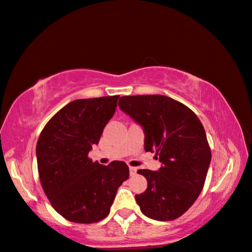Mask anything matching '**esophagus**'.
I'll return each mask as SVG.
<instances>
[{
  "label": "esophagus",
  "instance_id": "esophagus-1",
  "mask_svg": "<svg viewBox=\"0 0 252 252\" xmlns=\"http://www.w3.org/2000/svg\"><path fill=\"white\" fill-rule=\"evenodd\" d=\"M130 176H134V174L136 173V168H133V167H130Z\"/></svg>",
  "mask_w": 252,
  "mask_h": 252
}]
</instances>
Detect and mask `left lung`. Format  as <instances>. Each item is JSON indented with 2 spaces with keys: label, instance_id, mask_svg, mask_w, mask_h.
I'll list each match as a JSON object with an SVG mask.
<instances>
[{
  "label": "left lung",
  "instance_id": "1",
  "mask_svg": "<svg viewBox=\"0 0 252 252\" xmlns=\"http://www.w3.org/2000/svg\"><path fill=\"white\" fill-rule=\"evenodd\" d=\"M119 106L143 127L144 150L161 162L158 171H138L148 188L135 194L136 203L150 219L179 218L198 199L211 161L202 123L192 110L165 95L121 96Z\"/></svg>",
  "mask_w": 252,
  "mask_h": 252
}]
</instances>
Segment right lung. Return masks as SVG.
Returning a JSON list of instances; mask_svg holds the SVG:
<instances>
[{
  "instance_id": "1",
  "label": "right lung",
  "mask_w": 252,
  "mask_h": 252,
  "mask_svg": "<svg viewBox=\"0 0 252 252\" xmlns=\"http://www.w3.org/2000/svg\"><path fill=\"white\" fill-rule=\"evenodd\" d=\"M119 95L70 102L51 118L36 143L42 188L54 210L76 223L104 219L129 178L123 161L109 165L88 157L113 117Z\"/></svg>"
}]
</instances>
